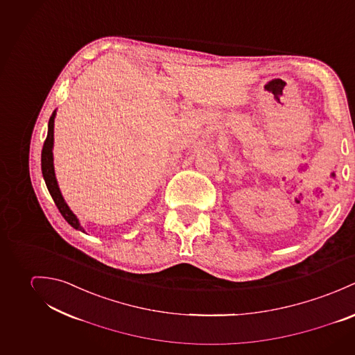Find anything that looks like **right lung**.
Listing matches in <instances>:
<instances>
[{"instance_id":"obj_1","label":"right lung","mask_w":355,"mask_h":355,"mask_svg":"<svg viewBox=\"0 0 355 355\" xmlns=\"http://www.w3.org/2000/svg\"><path fill=\"white\" fill-rule=\"evenodd\" d=\"M54 119H55V112L51 114L49 119V130H47V137L43 144L42 150V174L46 182V187L53 197L57 208L60 209L61 215L65 218V220L75 227L76 230H80L84 233V229L80 226L78 216L71 211L68 204L65 202L64 197L60 192L57 180H55V173H54V164H53V143H54Z\"/></svg>"}]
</instances>
